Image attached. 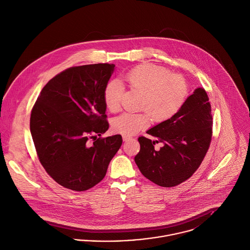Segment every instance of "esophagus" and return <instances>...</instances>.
Instances as JSON below:
<instances>
[{"mask_svg":"<svg viewBox=\"0 0 250 250\" xmlns=\"http://www.w3.org/2000/svg\"><path fill=\"white\" fill-rule=\"evenodd\" d=\"M131 139V137L130 136H126V135H123V141H128V140H130Z\"/></svg>","mask_w":250,"mask_h":250,"instance_id":"1","label":"esophagus"}]
</instances>
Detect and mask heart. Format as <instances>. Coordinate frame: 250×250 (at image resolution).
I'll use <instances>...</instances> for the list:
<instances>
[{
  "label": "heart",
  "mask_w": 250,
  "mask_h": 250,
  "mask_svg": "<svg viewBox=\"0 0 250 250\" xmlns=\"http://www.w3.org/2000/svg\"><path fill=\"white\" fill-rule=\"evenodd\" d=\"M125 80L130 89L143 94L139 113L125 112L112 120L115 133L132 136L146 128L153 121L160 123L172 118L184 105L188 87L180 74H171L162 66L152 63L138 65L129 70ZM123 85L118 80H110L104 89V102L107 109L117 112L121 107Z\"/></svg>",
  "instance_id": "heart-1"
}]
</instances>
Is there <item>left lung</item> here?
Instances as JSON below:
<instances>
[{
	"label": "left lung",
	"instance_id": "8db88e82",
	"mask_svg": "<svg viewBox=\"0 0 250 250\" xmlns=\"http://www.w3.org/2000/svg\"><path fill=\"white\" fill-rule=\"evenodd\" d=\"M212 126L209 98L203 88H197L172 118L146 132L158 141L143 136L138 139L141 149L135 156V162L141 173L165 188L187 181L206 155L212 139ZM155 142H163L164 146L154 150Z\"/></svg>",
	"mask_w": 250,
	"mask_h": 250
}]
</instances>
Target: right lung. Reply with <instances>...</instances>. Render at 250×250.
<instances>
[{"instance_id":"obj_1","label":"right lung","mask_w":250,"mask_h":250,"mask_svg":"<svg viewBox=\"0 0 250 250\" xmlns=\"http://www.w3.org/2000/svg\"><path fill=\"white\" fill-rule=\"evenodd\" d=\"M114 66L63 70L46 84L31 110L37 156L50 177L66 188L84 191L99 184L122 145L121 135L95 140L109 127L103 95Z\"/></svg>"}]
</instances>
